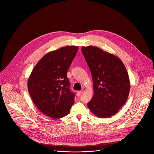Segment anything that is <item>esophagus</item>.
Here are the masks:
<instances>
[{"instance_id":"34e87169","label":"esophagus","mask_w":154,"mask_h":154,"mask_svg":"<svg viewBox=\"0 0 154 154\" xmlns=\"http://www.w3.org/2000/svg\"><path fill=\"white\" fill-rule=\"evenodd\" d=\"M82 93H83V91H77V95L78 96H80Z\"/></svg>"}]
</instances>
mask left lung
Instances as JSON below:
<instances>
[{"label": "left lung", "instance_id": "8db88e82", "mask_svg": "<svg viewBox=\"0 0 154 154\" xmlns=\"http://www.w3.org/2000/svg\"><path fill=\"white\" fill-rule=\"evenodd\" d=\"M92 75L94 93L88 103L91 112L100 118L116 114L125 103L130 80L122 61L97 47H82Z\"/></svg>", "mask_w": 154, "mask_h": 154}]
</instances>
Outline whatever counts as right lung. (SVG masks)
I'll return each instance as SVG.
<instances>
[{"label": "right lung", "instance_id": "add662e5", "mask_svg": "<svg viewBox=\"0 0 154 154\" xmlns=\"http://www.w3.org/2000/svg\"><path fill=\"white\" fill-rule=\"evenodd\" d=\"M77 46H66L49 52L36 64L28 80L33 102L45 115L54 119L68 115L75 94L70 89L68 69Z\"/></svg>", "mask_w": 154, "mask_h": 154}]
</instances>
